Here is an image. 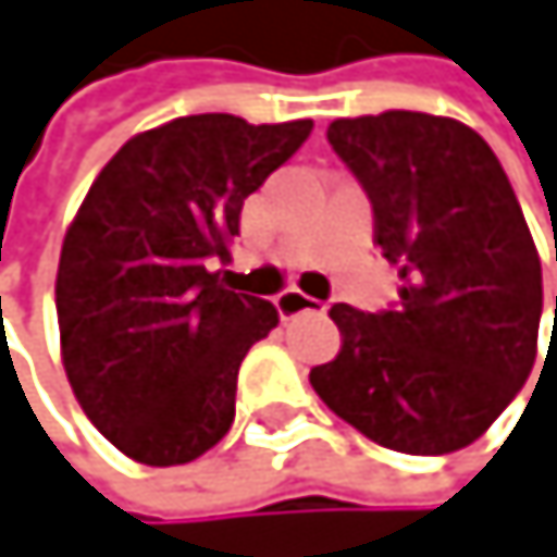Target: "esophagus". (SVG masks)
I'll return each instance as SVG.
<instances>
[{
    "instance_id": "esophagus-1",
    "label": "esophagus",
    "mask_w": 557,
    "mask_h": 557,
    "mask_svg": "<svg viewBox=\"0 0 557 557\" xmlns=\"http://www.w3.org/2000/svg\"><path fill=\"white\" fill-rule=\"evenodd\" d=\"M276 313H281L284 320H290V317H297V313H317V310H324L327 304L324 300H317V297H307V294H300V290H284V294H276Z\"/></svg>"
}]
</instances>
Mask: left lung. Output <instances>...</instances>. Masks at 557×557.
<instances>
[{
	"instance_id": "obj_1",
	"label": "left lung",
	"mask_w": 557,
	"mask_h": 557,
	"mask_svg": "<svg viewBox=\"0 0 557 557\" xmlns=\"http://www.w3.org/2000/svg\"><path fill=\"white\" fill-rule=\"evenodd\" d=\"M327 139L368 194L374 244L404 287L381 313L331 307L344 344L310 384L391 451L451 455L495 424L534 368L542 260L531 230L498 157L458 120L387 110L334 120Z\"/></svg>"
}]
</instances>
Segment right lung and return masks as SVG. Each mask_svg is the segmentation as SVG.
I'll return each mask as SVG.
<instances>
[{
    "label": "right lung",
    "instance_id": "right-lung-1",
    "mask_svg": "<svg viewBox=\"0 0 557 557\" xmlns=\"http://www.w3.org/2000/svg\"><path fill=\"white\" fill-rule=\"evenodd\" d=\"M310 129L180 116L126 139L92 180L59 253V344L79 408L126 458L186 465L230 431L240 360L281 317L210 263Z\"/></svg>",
    "mask_w": 557,
    "mask_h": 557
}]
</instances>
